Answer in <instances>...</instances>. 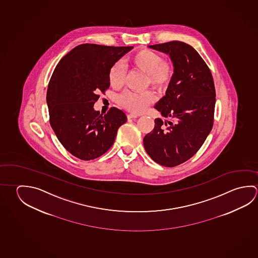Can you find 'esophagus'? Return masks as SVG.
I'll return each mask as SVG.
<instances>
[{"mask_svg": "<svg viewBox=\"0 0 258 258\" xmlns=\"http://www.w3.org/2000/svg\"><path fill=\"white\" fill-rule=\"evenodd\" d=\"M138 117V115L137 114L134 113H131V114H127V118L130 119V118H135Z\"/></svg>", "mask_w": 258, "mask_h": 258, "instance_id": "34e87169", "label": "esophagus"}]
</instances>
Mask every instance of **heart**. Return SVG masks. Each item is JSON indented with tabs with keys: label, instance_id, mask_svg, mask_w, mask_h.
<instances>
[{
	"label": "heart",
	"instance_id": "b5f03b06",
	"mask_svg": "<svg viewBox=\"0 0 258 258\" xmlns=\"http://www.w3.org/2000/svg\"><path fill=\"white\" fill-rule=\"evenodd\" d=\"M131 63L140 71L147 73V84L161 91L171 82L174 68L168 59H163L162 56L149 49H141L132 55ZM126 70L121 62L114 63L109 72V81L113 88H120L125 82ZM156 96L152 91L141 92L125 91L118 97L119 105L131 112L141 113L149 105L153 104Z\"/></svg>",
	"mask_w": 258,
	"mask_h": 258
}]
</instances>
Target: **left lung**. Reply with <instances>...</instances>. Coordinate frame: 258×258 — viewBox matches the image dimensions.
Instances as JSON below:
<instances>
[{
	"mask_svg": "<svg viewBox=\"0 0 258 258\" xmlns=\"http://www.w3.org/2000/svg\"><path fill=\"white\" fill-rule=\"evenodd\" d=\"M169 54L174 74L166 96L155 106L165 118L155 119L145 136L149 157L164 167H176L192 158L203 145L214 124L216 90L212 73L192 46L172 41L149 46Z\"/></svg>",
	"mask_w": 258,
	"mask_h": 258,
	"instance_id": "left-lung-1",
	"label": "left lung"
}]
</instances>
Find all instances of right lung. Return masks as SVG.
Here are the masks:
<instances>
[{
	"mask_svg": "<svg viewBox=\"0 0 258 258\" xmlns=\"http://www.w3.org/2000/svg\"><path fill=\"white\" fill-rule=\"evenodd\" d=\"M133 47L85 43L59 60L47 90L50 124L58 140L74 157L91 160L106 153L127 121L122 110L105 115L93 105L109 88L110 67Z\"/></svg>",
	"mask_w": 258,
	"mask_h": 258,
	"instance_id": "1",
	"label": "right lung"
}]
</instances>
